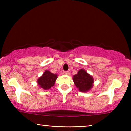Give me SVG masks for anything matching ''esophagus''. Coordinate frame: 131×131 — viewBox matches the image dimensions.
<instances>
[{"label":"esophagus","mask_w":131,"mask_h":131,"mask_svg":"<svg viewBox=\"0 0 131 131\" xmlns=\"http://www.w3.org/2000/svg\"><path fill=\"white\" fill-rule=\"evenodd\" d=\"M65 74H66V75H69V74H70V73H69V72H68V71H66V72H65Z\"/></svg>","instance_id":"1"}]
</instances>
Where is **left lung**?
I'll return each mask as SVG.
<instances>
[{
    "mask_svg": "<svg viewBox=\"0 0 131 131\" xmlns=\"http://www.w3.org/2000/svg\"><path fill=\"white\" fill-rule=\"evenodd\" d=\"M73 80L77 88L81 92L88 91L93 87L94 79L84 69H80L77 74L74 75Z\"/></svg>",
    "mask_w": 131,
    "mask_h": 131,
    "instance_id": "8db88e82",
    "label": "left lung"
}]
</instances>
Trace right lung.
<instances>
[{
	"mask_svg": "<svg viewBox=\"0 0 131 131\" xmlns=\"http://www.w3.org/2000/svg\"><path fill=\"white\" fill-rule=\"evenodd\" d=\"M57 79V75L53 74L50 71L46 70L37 80V83L40 87L47 90L51 88L54 85Z\"/></svg>",
	"mask_w": 131,
	"mask_h": 131,
	"instance_id": "right-lung-1",
	"label": "right lung"
}]
</instances>
